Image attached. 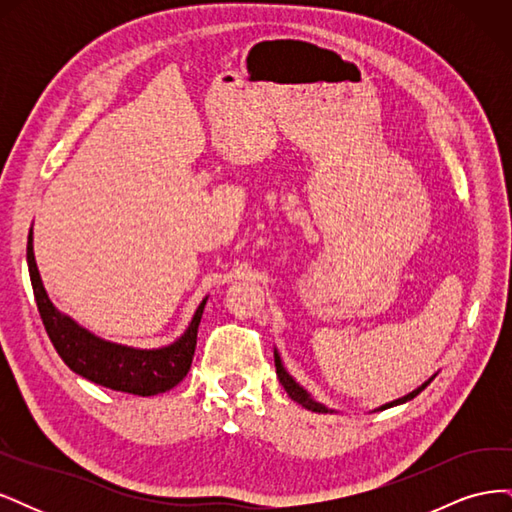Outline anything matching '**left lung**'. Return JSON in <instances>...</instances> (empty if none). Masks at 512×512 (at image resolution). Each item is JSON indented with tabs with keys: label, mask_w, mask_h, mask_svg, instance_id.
I'll return each instance as SVG.
<instances>
[{
	"label": "left lung",
	"mask_w": 512,
	"mask_h": 512,
	"mask_svg": "<svg viewBox=\"0 0 512 512\" xmlns=\"http://www.w3.org/2000/svg\"><path fill=\"white\" fill-rule=\"evenodd\" d=\"M273 359H275L277 378H280V382H282V386H284V391L288 393L290 399L297 401V404H301L305 410H312V412H318V414H333V412H337V410H333V408H327L324 404H320V401H316V399L312 397V393L305 391L303 386L288 374V369L284 367L282 356H280V352H277V348H273ZM433 378H436V374H433L429 380H425L421 386H416V389H414L412 393H408V395H404V397H399V399H393V401H389V404H384V406H380V408H376V410H371V412H380V410H386V408L406 404V401L414 399L418 393L425 391L427 384H429Z\"/></svg>",
	"instance_id": "left-lung-1"
}]
</instances>
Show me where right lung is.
I'll use <instances>...</instances> for the list:
<instances>
[{
    "label": "right lung",
    "mask_w": 512,
    "mask_h": 512,
    "mask_svg": "<svg viewBox=\"0 0 512 512\" xmlns=\"http://www.w3.org/2000/svg\"><path fill=\"white\" fill-rule=\"evenodd\" d=\"M27 267L44 329L49 333L61 361L74 374L106 386V389L141 397L170 391L188 376L196 348L198 324L209 297L200 301L190 324L173 344L160 348H134L98 337L53 305L36 265L34 230H29L27 239Z\"/></svg>",
    "instance_id": "1"
}]
</instances>
